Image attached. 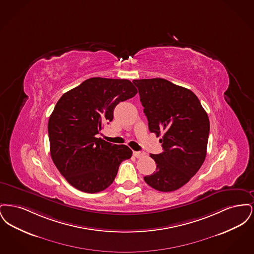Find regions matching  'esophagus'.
Wrapping results in <instances>:
<instances>
[{
	"label": "esophagus",
	"instance_id": "1",
	"mask_svg": "<svg viewBox=\"0 0 254 254\" xmlns=\"http://www.w3.org/2000/svg\"><path fill=\"white\" fill-rule=\"evenodd\" d=\"M133 155L136 158L143 157L145 155V152H141V151H133Z\"/></svg>",
	"mask_w": 254,
	"mask_h": 254
}]
</instances>
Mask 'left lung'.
<instances>
[{
  "label": "left lung",
  "mask_w": 254,
  "mask_h": 254,
  "mask_svg": "<svg viewBox=\"0 0 254 254\" xmlns=\"http://www.w3.org/2000/svg\"><path fill=\"white\" fill-rule=\"evenodd\" d=\"M150 132L162 139L164 151L150 154L156 171L144 177L159 191L180 189L202 167L209 134V120L193 92L162 78L133 80Z\"/></svg>",
  "instance_id": "obj_1"
}]
</instances>
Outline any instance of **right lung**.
I'll return each instance as SVG.
<instances>
[{"label": "right lung", "mask_w": 254, "mask_h": 254, "mask_svg": "<svg viewBox=\"0 0 254 254\" xmlns=\"http://www.w3.org/2000/svg\"><path fill=\"white\" fill-rule=\"evenodd\" d=\"M137 89L124 79L94 77L65 92L49 117L50 155L75 189L100 192L113 183L119 166L132 150L97 138L104 124L113 120L115 107L135 96Z\"/></svg>", "instance_id": "right-lung-1"}]
</instances>
